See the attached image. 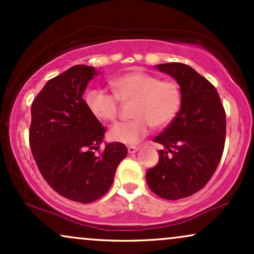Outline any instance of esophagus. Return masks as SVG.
I'll return each instance as SVG.
<instances>
[{
    "mask_svg": "<svg viewBox=\"0 0 254 254\" xmlns=\"http://www.w3.org/2000/svg\"><path fill=\"white\" fill-rule=\"evenodd\" d=\"M137 150H138V147H136V145H129V147H127V151H129L130 154L136 153Z\"/></svg>",
    "mask_w": 254,
    "mask_h": 254,
    "instance_id": "esophagus-1",
    "label": "esophagus"
}]
</instances>
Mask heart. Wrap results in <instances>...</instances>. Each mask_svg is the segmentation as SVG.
<instances>
[{"instance_id": "b5f03b06", "label": "heart", "mask_w": 254, "mask_h": 254, "mask_svg": "<svg viewBox=\"0 0 254 254\" xmlns=\"http://www.w3.org/2000/svg\"><path fill=\"white\" fill-rule=\"evenodd\" d=\"M112 93L90 89L84 104L90 115L103 123H112L118 117L119 101L132 103L133 119L111 127L112 141L135 144L149 133L151 125L157 129L167 127L176 119L183 104L180 84L173 80H161L157 75L131 71L111 81Z\"/></svg>"}]
</instances>
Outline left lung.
<instances>
[{
  "label": "left lung",
  "mask_w": 254,
  "mask_h": 254,
  "mask_svg": "<svg viewBox=\"0 0 254 254\" xmlns=\"http://www.w3.org/2000/svg\"><path fill=\"white\" fill-rule=\"evenodd\" d=\"M156 68L180 84L183 104L176 119L153 139L165 149L145 179L157 196L177 200L203 189L216 171L224 149L226 111L216 88L191 66L166 63Z\"/></svg>",
  "instance_id": "obj_1"
}]
</instances>
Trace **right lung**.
Masks as SVG:
<instances>
[{"instance_id":"obj_1","label":"right lung","mask_w":254,"mask_h":254,"mask_svg":"<svg viewBox=\"0 0 254 254\" xmlns=\"http://www.w3.org/2000/svg\"><path fill=\"white\" fill-rule=\"evenodd\" d=\"M95 74L93 66H71L49 80L31 107L30 145L39 172L58 194L80 203L94 202L110 190L127 154L121 142L100 151L106 129L82 98Z\"/></svg>"}]
</instances>
